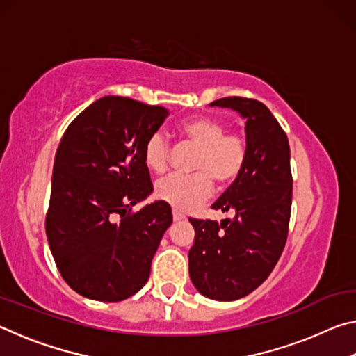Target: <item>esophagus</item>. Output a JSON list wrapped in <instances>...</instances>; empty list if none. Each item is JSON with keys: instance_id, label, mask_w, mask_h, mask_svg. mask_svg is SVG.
Segmentation results:
<instances>
[{"instance_id": "1", "label": "esophagus", "mask_w": 356, "mask_h": 356, "mask_svg": "<svg viewBox=\"0 0 356 356\" xmlns=\"http://www.w3.org/2000/svg\"><path fill=\"white\" fill-rule=\"evenodd\" d=\"M184 218H185V216H184L182 212H179L177 209L172 210V220H174V221H182Z\"/></svg>"}]
</instances>
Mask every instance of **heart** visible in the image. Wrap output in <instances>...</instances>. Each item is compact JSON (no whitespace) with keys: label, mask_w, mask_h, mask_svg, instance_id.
Here are the masks:
<instances>
[{"label":"heart","mask_w":356,"mask_h":356,"mask_svg":"<svg viewBox=\"0 0 356 356\" xmlns=\"http://www.w3.org/2000/svg\"><path fill=\"white\" fill-rule=\"evenodd\" d=\"M184 141L197 152L193 159L195 174H172L155 185L159 200L179 210L200 206L212 195L213 179L218 186L236 182L248 161V143L237 131H227L225 120L212 116H196L180 125ZM144 163L150 171L161 174L170 166L171 146L161 131H155L144 143Z\"/></svg>","instance_id":"heart-1"}]
</instances>
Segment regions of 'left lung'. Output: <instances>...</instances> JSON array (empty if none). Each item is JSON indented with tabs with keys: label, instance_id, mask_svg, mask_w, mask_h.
Returning a JSON list of instances; mask_svg holds the SVG:
<instances>
[{
	"label": "left lung",
	"instance_id": "obj_1",
	"mask_svg": "<svg viewBox=\"0 0 356 356\" xmlns=\"http://www.w3.org/2000/svg\"><path fill=\"white\" fill-rule=\"evenodd\" d=\"M246 119L248 161L212 206L234 210L221 222L190 218L195 243L190 278L204 297L232 301L251 293L273 272L286 246L292 207L291 147L286 131L262 102L225 97L210 104Z\"/></svg>",
	"mask_w": 356,
	"mask_h": 356
}]
</instances>
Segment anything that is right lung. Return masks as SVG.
Wrapping results in <instances>:
<instances>
[{"instance_id":"obj_1","label":"right lung","mask_w":356,"mask_h":356,"mask_svg":"<svg viewBox=\"0 0 356 356\" xmlns=\"http://www.w3.org/2000/svg\"><path fill=\"white\" fill-rule=\"evenodd\" d=\"M168 116L159 105L108 95L72 120L59 143L45 231L64 281L83 297L122 301L146 284L170 204L131 207L152 193L144 143Z\"/></svg>"}]
</instances>
